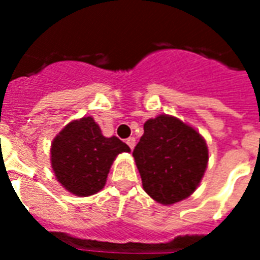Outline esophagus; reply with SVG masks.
I'll return each instance as SVG.
<instances>
[{
  "instance_id": "obj_1",
  "label": "esophagus",
  "mask_w": 260,
  "mask_h": 260,
  "mask_svg": "<svg viewBox=\"0 0 260 260\" xmlns=\"http://www.w3.org/2000/svg\"><path fill=\"white\" fill-rule=\"evenodd\" d=\"M135 143H136L135 138H128V139H126V145L129 146L131 150H134V147H135Z\"/></svg>"
}]
</instances>
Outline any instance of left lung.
Here are the masks:
<instances>
[{
  "label": "left lung",
  "instance_id": "8db88e82",
  "mask_svg": "<svg viewBox=\"0 0 260 260\" xmlns=\"http://www.w3.org/2000/svg\"><path fill=\"white\" fill-rule=\"evenodd\" d=\"M143 129L132 153L143 189L163 205L188 198L206 170L209 153L205 139L192 126L170 115L149 119Z\"/></svg>",
  "mask_w": 260,
  "mask_h": 260
}]
</instances>
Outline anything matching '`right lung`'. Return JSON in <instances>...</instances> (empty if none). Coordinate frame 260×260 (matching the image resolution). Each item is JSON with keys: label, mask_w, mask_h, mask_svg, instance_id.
Returning a JSON list of instances; mask_svg holds the SVG:
<instances>
[{"label": "right lung", "mask_w": 260, "mask_h": 260, "mask_svg": "<svg viewBox=\"0 0 260 260\" xmlns=\"http://www.w3.org/2000/svg\"><path fill=\"white\" fill-rule=\"evenodd\" d=\"M129 146L117 136H103L91 117L69 122L51 145V166L59 184L76 196H90L106 185L108 171Z\"/></svg>", "instance_id": "1"}]
</instances>
